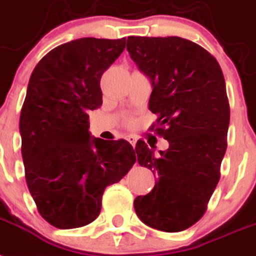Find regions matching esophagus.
<instances>
[{"mask_svg": "<svg viewBox=\"0 0 256 256\" xmlns=\"http://www.w3.org/2000/svg\"><path fill=\"white\" fill-rule=\"evenodd\" d=\"M126 140L130 141V145H132V146H134V145H136V142H137L136 137L132 136V134H130V136H126Z\"/></svg>", "mask_w": 256, "mask_h": 256, "instance_id": "34e87169", "label": "esophagus"}]
</instances>
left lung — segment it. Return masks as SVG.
Segmentation results:
<instances>
[{
  "mask_svg": "<svg viewBox=\"0 0 256 256\" xmlns=\"http://www.w3.org/2000/svg\"><path fill=\"white\" fill-rule=\"evenodd\" d=\"M126 50L152 80L149 110L157 120L150 130L168 141L160 156L142 140L136 144L137 161L157 182L134 199V209L148 226L182 232L206 213L221 175L230 120L222 70L208 50L183 38L130 36Z\"/></svg>",
  "mask_w": 256,
  "mask_h": 256,
  "instance_id": "obj_1",
  "label": "left lung"
}]
</instances>
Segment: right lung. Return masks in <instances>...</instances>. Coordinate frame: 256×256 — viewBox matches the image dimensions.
Wrapping results in <instances>:
<instances>
[{"instance_id": "right-lung-1", "label": "right lung", "mask_w": 256, "mask_h": 256, "mask_svg": "<svg viewBox=\"0 0 256 256\" xmlns=\"http://www.w3.org/2000/svg\"><path fill=\"white\" fill-rule=\"evenodd\" d=\"M126 39L82 38L50 50L34 69L19 120L28 191L58 229L92 222L106 187L136 162L126 140L90 137L88 111L102 106L100 77Z\"/></svg>"}]
</instances>
